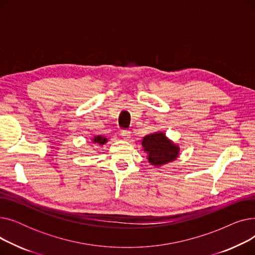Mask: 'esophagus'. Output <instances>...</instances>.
<instances>
[{"mask_svg":"<svg viewBox=\"0 0 255 255\" xmlns=\"http://www.w3.org/2000/svg\"><path fill=\"white\" fill-rule=\"evenodd\" d=\"M121 135H122V137L124 138V139H126V140H128L129 138H130V131H128V130H124V131H122V133H121Z\"/></svg>","mask_w":255,"mask_h":255,"instance_id":"34e87169","label":"esophagus"}]
</instances>
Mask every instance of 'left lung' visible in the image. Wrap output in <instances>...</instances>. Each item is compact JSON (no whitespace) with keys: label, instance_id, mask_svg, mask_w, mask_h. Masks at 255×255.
<instances>
[{"label":"left lung","instance_id":"1","mask_svg":"<svg viewBox=\"0 0 255 255\" xmlns=\"http://www.w3.org/2000/svg\"><path fill=\"white\" fill-rule=\"evenodd\" d=\"M146 159L155 167L163 166L180 157V146L170 140L163 131H156L141 139Z\"/></svg>","mask_w":255,"mask_h":255}]
</instances>
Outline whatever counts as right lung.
<instances>
[{
    "mask_svg": "<svg viewBox=\"0 0 255 255\" xmlns=\"http://www.w3.org/2000/svg\"><path fill=\"white\" fill-rule=\"evenodd\" d=\"M91 140H92V143H98L99 145H103L107 142V138L104 136H101V135L94 136Z\"/></svg>",
    "mask_w": 255,
    "mask_h": 255,
    "instance_id": "1",
    "label": "right lung"
}]
</instances>
